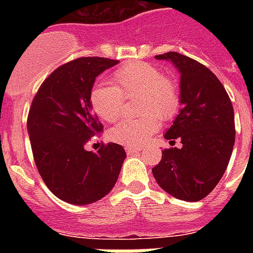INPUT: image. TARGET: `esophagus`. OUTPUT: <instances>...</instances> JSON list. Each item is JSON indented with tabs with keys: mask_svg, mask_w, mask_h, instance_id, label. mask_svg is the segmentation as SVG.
Segmentation results:
<instances>
[{
	"mask_svg": "<svg viewBox=\"0 0 253 253\" xmlns=\"http://www.w3.org/2000/svg\"><path fill=\"white\" fill-rule=\"evenodd\" d=\"M127 155H135L139 152V148H135V147H126Z\"/></svg>",
	"mask_w": 253,
	"mask_h": 253,
	"instance_id": "obj_1",
	"label": "esophagus"
}]
</instances>
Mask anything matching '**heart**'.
Instances as JSON below:
<instances>
[{
  "label": "heart",
  "mask_w": 253,
  "mask_h": 253,
  "mask_svg": "<svg viewBox=\"0 0 253 253\" xmlns=\"http://www.w3.org/2000/svg\"><path fill=\"white\" fill-rule=\"evenodd\" d=\"M113 84H97L90 91V103L98 117L114 122L122 114L125 97L139 95L143 117L123 119L109 132L113 142L127 147H140L158 131L159 119L173 118L180 107L178 85L162 75L155 65L135 61L122 65L113 73Z\"/></svg>",
  "instance_id": "1"
}]
</instances>
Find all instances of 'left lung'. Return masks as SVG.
Returning <instances> with one entry per match:
<instances>
[{"label": "left lung", "instance_id": "obj_1", "mask_svg": "<svg viewBox=\"0 0 253 253\" xmlns=\"http://www.w3.org/2000/svg\"><path fill=\"white\" fill-rule=\"evenodd\" d=\"M172 61L180 79V114L164 135L181 148H166L152 168L160 188L189 202L208 196L223 176L235 144L234 107L218 77L197 60L178 52L156 56Z\"/></svg>", "mask_w": 253, "mask_h": 253}]
</instances>
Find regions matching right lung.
<instances>
[{
    "mask_svg": "<svg viewBox=\"0 0 253 253\" xmlns=\"http://www.w3.org/2000/svg\"><path fill=\"white\" fill-rule=\"evenodd\" d=\"M118 63L106 57L65 63L45 79L30 107L27 131L39 174L68 204L87 205L103 198L114 188L126 159L117 143L102 146L97 154L85 150L103 128L90 103L95 77Z\"/></svg>",
    "mask_w": 253,
    "mask_h": 253,
    "instance_id": "add662e5",
    "label": "right lung"
}]
</instances>
